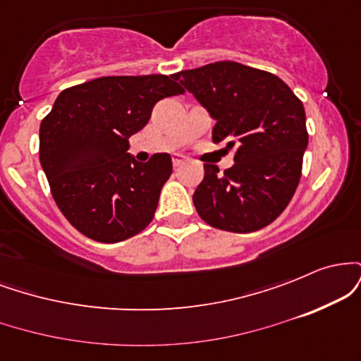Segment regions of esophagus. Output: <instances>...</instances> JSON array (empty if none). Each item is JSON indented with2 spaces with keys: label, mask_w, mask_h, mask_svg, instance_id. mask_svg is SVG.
<instances>
[{
  "label": "esophagus",
  "mask_w": 361,
  "mask_h": 361,
  "mask_svg": "<svg viewBox=\"0 0 361 361\" xmlns=\"http://www.w3.org/2000/svg\"><path fill=\"white\" fill-rule=\"evenodd\" d=\"M185 163H186V157L180 156V154L173 156V166H175V168H180L181 164H185Z\"/></svg>",
  "instance_id": "34e87169"
}]
</instances>
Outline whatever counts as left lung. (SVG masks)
Returning a JSON list of instances; mask_svg holds the SVG:
<instances>
[{"mask_svg":"<svg viewBox=\"0 0 361 361\" xmlns=\"http://www.w3.org/2000/svg\"><path fill=\"white\" fill-rule=\"evenodd\" d=\"M215 120L212 139L234 149V166L205 175L193 204L209 226L229 233L267 227L290 204L307 147L304 105L275 74L233 61L176 73Z\"/></svg>","mask_w":361,"mask_h":361,"instance_id":"1","label":"left lung"}]
</instances>
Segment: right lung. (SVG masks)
<instances>
[{
	"label": "right lung",
	"instance_id": "add662e5",
	"mask_svg": "<svg viewBox=\"0 0 361 361\" xmlns=\"http://www.w3.org/2000/svg\"><path fill=\"white\" fill-rule=\"evenodd\" d=\"M173 76H105L71 86L40 123V164L64 217L86 238L120 243L154 217L171 176V156L137 163L128 137L151 118L159 100L185 90Z\"/></svg>",
	"mask_w": 361,
	"mask_h": 361
}]
</instances>
